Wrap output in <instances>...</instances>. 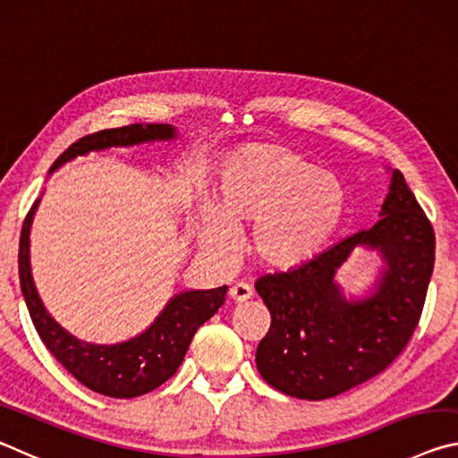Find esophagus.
I'll list each match as a JSON object with an SVG mask.
<instances>
[{"label": "esophagus", "mask_w": 458, "mask_h": 458, "mask_svg": "<svg viewBox=\"0 0 458 458\" xmlns=\"http://www.w3.org/2000/svg\"><path fill=\"white\" fill-rule=\"evenodd\" d=\"M229 296L237 304L239 302H247V300L253 296V290H251V286H247V284L239 282V284H235V286L229 288Z\"/></svg>", "instance_id": "esophagus-1"}]
</instances>
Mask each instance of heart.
I'll use <instances>...</instances> for the list:
<instances>
[{
    "label": "heart",
    "mask_w": 458,
    "mask_h": 458,
    "mask_svg": "<svg viewBox=\"0 0 458 458\" xmlns=\"http://www.w3.org/2000/svg\"><path fill=\"white\" fill-rule=\"evenodd\" d=\"M344 191L328 172L272 144L245 146L219 174L215 207H200L197 242L215 259L237 253V231L251 225L250 251L261 266L296 267L312 259L341 221Z\"/></svg>",
    "instance_id": "obj_1"
}]
</instances>
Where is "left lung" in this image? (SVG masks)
Here are the masks:
<instances>
[{"mask_svg": "<svg viewBox=\"0 0 458 458\" xmlns=\"http://www.w3.org/2000/svg\"><path fill=\"white\" fill-rule=\"evenodd\" d=\"M381 219L288 272L256 282L272 325L259 341V376L298 400L335 398L394 363L414 335L434 269V229L400 170ZM359 246L385 266L372 290L347 299L335 272Z\"/></svg>", "mask_w": 458, "mask_h": 458, "instance_id": "1", "label": "left lung"}]
</instances>
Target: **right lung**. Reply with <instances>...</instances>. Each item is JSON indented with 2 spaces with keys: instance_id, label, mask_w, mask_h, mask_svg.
Here are the masks:
<instances>
[{
  "instance_id": "right-lung-1",
  "label": "right lung",
  "mask_w": 458,
  "mask_h": 458,
  "mask_svg": "<svg viewBox=\"0 0 458 458\" xmlns=\"http://www.w3.org/2000/svg\"><path fill=\"white\" fill-rule=\"evenodd\" d=\"M176 136V127L168 123H133L115 127V130L97 131L81 138L69 149H64L58 156V160L52 164L50 174L63 164L89 152L152 144V141H170ZM38 205L40 199L30 208L24 227H21L18 267L21 294H24L30 318H32L42 343L56 357V361L74 376V379L97 394L127 400L160 387L164 381L174 376L180 363L184 361L197 328L205 325L223 306L227 286L213 290H186L174 294L152 325L130 341L115 344L81 341L50 317V312L44 309L38 290H36L32 267H30V227H32Z\"/></svg>"
}]
</instances>
